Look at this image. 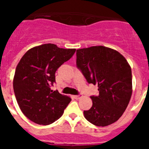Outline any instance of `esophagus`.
Masks as SVG:
<instances>
[{"mask_svg":"<svg viewBox=\"0 0 149 149\" xmlns=\"http://www.w3.org/2000/svg\"><path fill=\"white\" fill-rule=\"evenodd\" d=\"M73 97L74 98H75V99H79V98H82L83 95H74Z\"/></svg>","mask_w":149,"mask_h":149,"instance_id":"obj_1","label":"esophagus"}]
</instances>
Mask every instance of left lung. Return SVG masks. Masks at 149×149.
Instances as JSON below:
<instances>
[{"label": "left lung", "mask_w": 149, "mask_h": 149, "mask_svg": "<svg viewBox=\"0 0 149 149\" xmlns=\"http://www.w3.org/2000/svg\"><path fill=\"white\" fill-rule=\"evenodd\" d=\"M76 65L99 95L90 96L93 106L84 110L90 123L104 127L114 123L127 108L132 95V74L126 59L111 48L93 46L76 51Z\"/></svg>", "instance_id": "obj_1"}]
</instances>
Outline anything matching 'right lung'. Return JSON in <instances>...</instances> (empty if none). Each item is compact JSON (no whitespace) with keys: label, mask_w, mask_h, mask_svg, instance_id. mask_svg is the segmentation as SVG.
Instances as JSON below:
<instances>
[{"label":"right lung","mask_w":149,"mask_h":149,"mask_svg":"<svg viewBox=\"0 0 149 149\" xmlns=\"http://www.w3.org/2000/svg\"><path fill=\"white\" fill-rule=\"evenodd\" d=\"M75 51L44 44L22 56L15 69L13 89L21 110L30 121L48 125L62 116L72 99L51 86L56 83V70Z\"/></svg>","instance_id":"obj_1"}]
</instances>
